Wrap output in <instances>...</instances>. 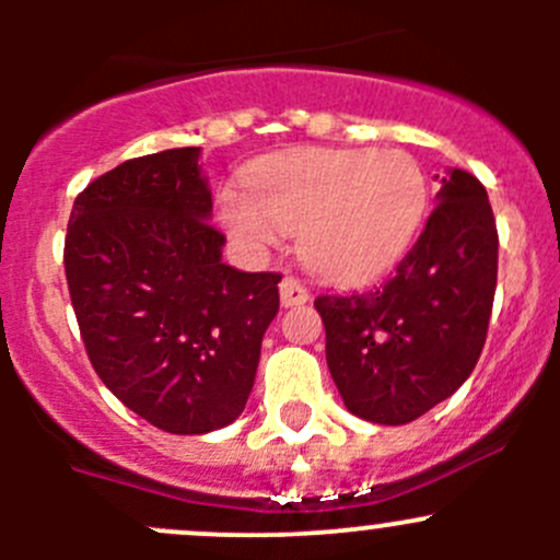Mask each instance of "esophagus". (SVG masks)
I'll list each match as a JSON object with an SVG mask.
<instances>
[{"instance_id":"obj_1","label":"esophagus","mask_w":560,"mask_h":560,"mask_svg":"<svg viewBox=\"0 0 560 560\" xmlns=\"http://www.w3.org/2000/svg\"><path fill=\"white\" fill-rule=\"evenodd\" d=\"M279 295H281V306H303L308 301V290L295 279V276H284L279 284Z\"/></svg>"}]
</instances>
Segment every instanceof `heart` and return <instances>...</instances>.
Returning a JSON list of instances; mask_svg holds the SVG:
<instances>
[{
	"instance_id": "1",
	"label": "heart",
	"mask_w": 560,
	"mask_h": 560,
	"mask_svg": "<svg viewBox=\"0 0 560 560\" xmlns=\"http://www.w3.org/2000/svg\"><path fill=\"white\" fill-rule=\"evenodd\" d=\"M246 191L224 189L219 211L252 252L298 235L308 270L336 284H363L415 244L428 211V178L400 149L281 151L246 171Z\"/></svg>"
}]
</instances>
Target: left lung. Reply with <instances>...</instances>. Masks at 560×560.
Segmentation results:
<instances>
[{
	"mask_svg": "<svg viewBox=\"0 0 560 560\" xmlns=\"http://www.w3.org/2000/svg\"><path fill=\"white\" fill-rule=\"evenodd\" d=\"M495 276L499 233L488 191L471 173L453 171L385 284L314 301L347 409L404 425L450 398L482 354Z\"/></svg>",
	"mask_w": 560,
	"mask_h": 560,
	"instance_id": "obj_1",
	"label": "left lung"
}]
</instances>
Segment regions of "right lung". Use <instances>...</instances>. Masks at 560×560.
I'll use <instances>...</instances> for the list:
<instances>
[{
    "label": "right lung",
    "mask_w": 560,
    "mask_h": 560,
    "mask_svg": "<svg viewBox=\"0 0 560 560\" xmlns=\"http://www.w3.org/2000/svg\"><path fill=\"white\" fill-rule=\"evenodd\" d=\"M200 149L127 160L75 197L65 273L105 387L154 428L217 431L244 411L281 273L222 262Z\"/></svg>",
    "instance_id": "obj_1"
}]
</instances>
